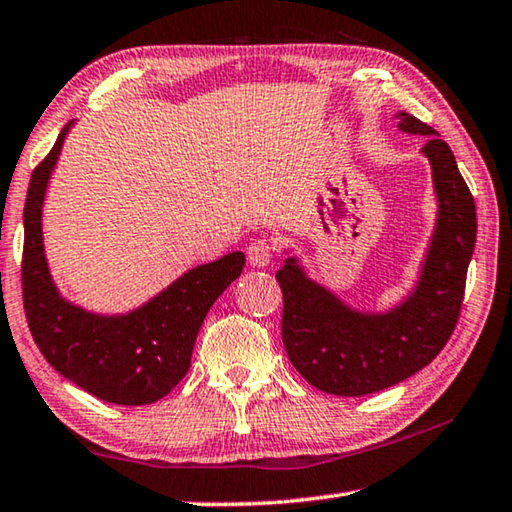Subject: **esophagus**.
I'll list each match as a JSON object with an SVG mask.
<instances>
[{
  "instance_id": "34e87169",
  "label": "esophagus",
  "mask_w": 512,
  "mask_h": 512,
  "mask_svg": "<svg viewBox=\"0 0 512 512\" xmlns=\"http://www.w3.org/2000/svg\"><path fill=\"white\" fill-rule=\"evenodd\" d=\"M246 253H248L250 266H259V269H264V266H269L273 259V246L266 239H255L248 246Z\"/></svg>"
}]
</instances>
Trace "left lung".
Wrapping results in <instances>:
<instances>
[{"instance_id":"obj_1","label":"left lung","mask_w":512,"mask_h":512,"mask_svg":"<svg viewBox=\"0 0 512 512\" xmlns=\"http://www.w3.org/2000/svg\"><path fill=\"white\" fill-rule=\"evenodd\" d=\"M396 118L401 132L426 136L421 154L431 161L437 198L433 237L408 298L387 312H360L312 280L298 257L275 273L285 298V351L326 394L364 396L410 378L437 358L460 316L476 243L474 198L440 134L405 111Z\"/></svg>"}]
</instances>
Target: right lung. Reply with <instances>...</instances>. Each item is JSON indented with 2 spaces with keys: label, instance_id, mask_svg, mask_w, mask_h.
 I'll use <instances>...</instances> for the list:
<instances>
[{
  "label": "right lung",
  "instance_id": "1",
  "mask_svg": "<svg viewBox=\"0 0 512 512\" xmlns=\"http://www.w3.org/2000/svg\"><path fill=\"white\" fill-rule=\"evenodd\" d=\"M70 123L31 173L24 202L22 298L43 358L84 392L116 405H148L186 376L198 330L214 300L237 280L246 255L189 269L132 312L97 314L56 289L43 243V202Z\"/></svg>",
  "mask_w": 512,
  "mask_h": 512
}]
</instances>
